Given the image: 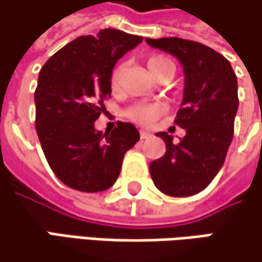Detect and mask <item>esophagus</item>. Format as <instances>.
Instances as JSON below:
<instances>
[{
  "mask_svg": "<svg viewBox=\"0 0 262 262\" xmlns=\"http://www.w3.org/2000/svg\"><path fill=\"white\" fill-rule=\"evenodd\" d=\"M139 135H141V139H147V138H150V136H151V133L147 130H141L139 132Z\"/></svg>",
  "mask_w": 262,
  "mask_h": 262,
  "instance_id": "esophagus-1",
  "label": "esophagus"
}]
</instances>
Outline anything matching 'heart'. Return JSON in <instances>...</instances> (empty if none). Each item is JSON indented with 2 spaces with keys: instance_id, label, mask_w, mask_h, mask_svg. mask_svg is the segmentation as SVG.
Returning a JSON list of instances; mask_svg holds the SVG:
<instances>
[{
  "instance_id": "b5f03b06",
  "label": "heart",
  "mask_w": 262,
  "mask_h": 262,
  "mask_svg": "<svg viewBox=\"0 0 262 262\" xmlns=\"http://www.w3.org/2000/svg\"><path fill=\"white\" fill-rule=\"evenodd\" d=\"M147 67H148L150 75L157 81L171 79L174 76V72H176L174 61L168 57H163V55L151 57L147 61ZM121 73H123V67H117L112 72V75H111V86L112 88H117L120 85ZM165 111H166V106L160 102H139V103L132 105L126 111V115L130 118L132 121H135L141 126H150L160 115L165 114Z\"/></svg>"
}]
</instances>
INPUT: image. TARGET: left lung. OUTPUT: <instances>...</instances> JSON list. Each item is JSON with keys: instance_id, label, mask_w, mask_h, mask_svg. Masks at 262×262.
I'll return each instance as SVG.
<instances>
[{"instance_id": "left-lung-1", "label": "left lung", "mask_w": 262, "mask_h": 262, "mask_svg": "<svg viewBox=\"0 0 262 262\" xmlns=\"http://www.w3.org/2000/svg\"><path fill=\"white\" fill-rule=\"evenodd\" d=\"M156 49L174 55L183 66L184 91L176 124L186 130L180 142L159 132L166 153L150 163L156 187L169 196H190L217 176L232 141L238 109L237 76L224 55L179 37L145 38Z\"/></svg>"}]
</instances>
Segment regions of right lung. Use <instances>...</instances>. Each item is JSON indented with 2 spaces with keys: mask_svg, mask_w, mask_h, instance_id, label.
<instances>
[{
  "mask_svg": "<svg viewBox=\"0 0 262 262\" xmlns=\"http://www.w3.org/2000/svg\"><path fill=\"white\" fill-rule=\"evenodd\" d=\"M142 37L106 28L81 36L54 54L38 73L36 130L54 174L81 192H103L120 176L123 157L139 141L130 123L99 132L94 121L106 111L115 62Z\"/></svg>",
  "mask_w": 262,
  "mask_h": 262,
  "instance_id": "add662e5",
  "label": "right lung"
}]
</instances>
